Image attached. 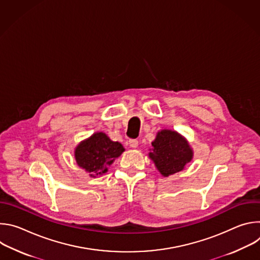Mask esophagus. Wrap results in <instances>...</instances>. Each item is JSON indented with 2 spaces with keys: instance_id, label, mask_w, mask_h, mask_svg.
<instances>
[{
  "instance_id": "obj_1",
  "label": "esophagus",
  "mask_w": 260,
  "mask_h": 260,
  "mask_svg": "<svg viewBox=\"0 0 260 260\" xmlns=\"http://www.w3.org/2000/svg\"><path fill=\"white\" fill-rule=\"evenodd\" d=\"M129 146H131V148H138V145H139V142H138V140H129Z\"/></svg>"
}]
</instances>
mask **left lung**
Wrapping results in <instances>:
<instances>
[{
    "label": "left lung",
    "instance_id": "left-lung-1",
    "mask_svg": "<svg viewBox=\"0 0 260 260\" xmlns=\"http://www.w3.org/2000/svg\"><path fill=\"white\" fill-rule=\"evenodd\" d=\"M151 144L152 148L148 156L164 177L183 171L193 158L189 142L176 131L165 128L157 132Z\"/></svg>",
    "mask_w": 260,
    "mask_h": 260
}]
</instances>
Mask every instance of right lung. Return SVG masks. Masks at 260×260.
Instances as JSON below:
<instances>
[{"instance_id":"1","label":"right lung","mask_w":260,"mask_h":260,"mask_svg":"<svg viewBox=\"0 0 260 260\" xmlns=\"http://www.w3.org/2000/svg\"><path fill=\"white\" fill-rule=\"evenodd\" d=\"M119 142H114L103 132H96L81 141L74 150L75 160L81 169L95 178L108 172V167L114 162L123 152Z\"/></svg>"}]
</instances>
